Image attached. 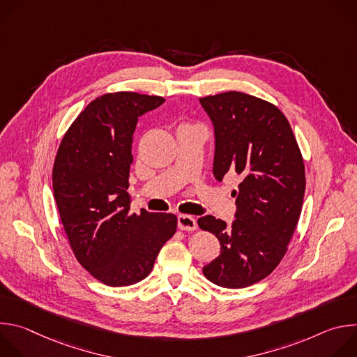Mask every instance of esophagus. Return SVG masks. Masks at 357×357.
Here are the masks:
<instances>
[{"label": "esophagus", "instance_id": "34e87169", "mask_svg": "<svg viewBox=\"0 0 357 357\" xmlns=\"http://www.w3.org/2000/svg\"><path fill=\"white\" fill-rule=\"evenodd\" d=\"M178 227L181 230H185V231H192V230H196L197 223H196V219L193 216L179 215L178 216Z\"/></svg>", "mask_w": 357, "mask_h": 357}]
</instances>
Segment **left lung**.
<instances>
[{"instance_id": "8db88e82", "label": "left lung", "mask_w": 357, "mask_h": 357, "mask_svg": "<svg viewBox=\"0 0 357 357\" xmlns=\"http://www.w3.org/2000/svg\"><path fill=\"white\" fill-rule=\"evenodd\" d=\"M215 127L213 175L240 179L231 226L197 220L220 241V256L203 274L225 288H244L270 275L288 250L302 209L305 167L292 128L278 107L241 91L199 98Z\"/></svg>"}]
</instances>
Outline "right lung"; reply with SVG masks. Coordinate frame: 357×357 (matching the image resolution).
<instances>
[{"instance_id":"add662e5","label":"right lung","mask_w":357,"mask_h":357,"mask_svg":"<svg viewBox=\"0 0 357 357\" xmlns=\"http://www.w3.org/2000/svg\"><path fill=\"white\" fill-rule=\"evenodd\" d=\"M164 101L134 91L94 98L66 131L55 158L54 195L75 257L110 287L144 280L176 231L172 213H131L127 192L138 117Z\"/></svg>"}]
</instances>
